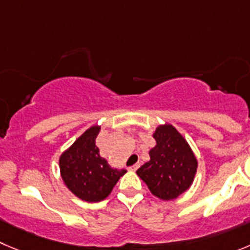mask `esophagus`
Returning a JSON list of instances; mask_svg holds the SVG:
<instances>
[{"label":"esophagus","instance_id":"1","mask_svg":"<svg viewBox=\"0 0 250 250\" xmlns=\"http://www.w3.org/2000/svg\"><path fill=\"white\" fill-rule=\"evenodd\" d=\"M139 167H140V163H136V165H134V166H131V167H129V169L130 170H136Z\"/></svg>","mask_w":250,"mask_h":250}]
</instances>
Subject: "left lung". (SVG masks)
<instances>
[{
  "label": "left lung",
  "instance_id": "8db88e82",
  "mask_svg": "<svg viewBox=\"0 0 250 250\" xmlns=\"http://www.w3.org/2000/svg\"><path fill=\"white\" fill-rule=\"evenodd\" d=\"M156 146L149 161L136 170L149 191L161 200H174L194 182L198 159L187 140L170 124L159 125L153 132Z\"/></svg>",
  "mask_w": 250,
  "mask_h": 250
}]
</instances>
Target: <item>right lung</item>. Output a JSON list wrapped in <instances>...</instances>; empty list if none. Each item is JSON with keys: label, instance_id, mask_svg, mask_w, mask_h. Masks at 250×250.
Wrapping results in <instances>:
<instances>
[{"label": "right lung", "instance_id": "obj_1", "mask_svg": "<svg viewBox=\"0 0 250 250\" xmlns=\"http://www.w3.org/2000/svg\"><path fill=\"white\" fill-rule=\"evenodd\" d=\"M101 126L85 130L59 159L61 178L66 187L78 199L98 203L108 198L113 188L126 169H116L99 154L96 139Z\"/></svg>", "mask_w": 250, "mask_h": 250}]
</instances>
